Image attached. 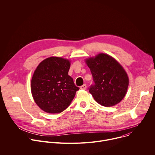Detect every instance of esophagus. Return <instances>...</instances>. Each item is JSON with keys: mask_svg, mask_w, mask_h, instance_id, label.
Returning <instances> with one entry per match:
<instances>
[{"mask_svg": "<svg viewBox=\"0 0 155 155\" xmlns=\"http://www.w3.org/2000/svg\"><path fill=\"white\" fill-rule=\"evenodd\" d=\"M80 89H86V84H84L82 85V86L80 87Z\"/></svg>", "mask_w": 155, "mask_h": 155, "instance_id": "obj_1", "label": "esophagus"}]
</instances>
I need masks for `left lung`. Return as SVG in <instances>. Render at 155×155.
Masks as SVG:
<instances>
[{"mask_svg":"<svg viewBox=\"0 0 155 155\" xmlns=\"http://www.w3.org/2000/svg\"><path fill=\"white\" fill-rule=\"evenodd\" d=\"M86 63L94 82L89 88L94 100L106 107L119 104L125 96L129 84L128 77L122 66L105 54L89 58Z\"/></svg>","mask_w":155,"mask_h":155,"instance_id":"1","label":"left lung"}]
</instances>
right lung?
Wrapping results in <instances>:
<instances>
[{
	"label": "right lung",
	"mask_w": 155,
	"mask_h": 155,
	"mask_svg": "<svg viewBox=\"0 0 155 155\" xmlns=\"http://www.w3.org/2000/svg\"><path fill=\"white\" fill-rule=\"evenodd\" d=\"M68 60L52 57L43 60L35 71L31 91L37 105L44 111L55 114L65 110L80 89L68 75Z\"/></svg>",
	"instance_id": "obj_1"
}]
</instances>
